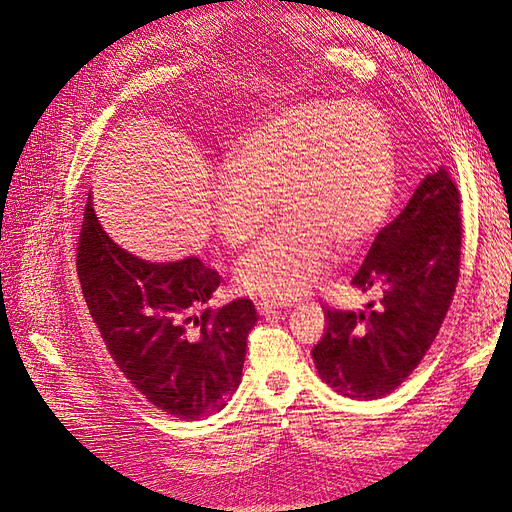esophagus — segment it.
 Segmentation results:
<instances>
[{
    "instance_id": "1",
    "label": "esophagus",
    "mask_w": 512,
    "mask_h": 512,
    "mask_svg": "<svg viewBox=\"0 0 512 512\" xmlns=\"http://www.w3.org/2000/svg\"><path fill=\"white\" fill-rule=\"evenodd\" d=\"M282 307H286V305H282V303H269V301H258L256 303V309H258V314L260 316H271V314H275V312H280Z\"/></svg>"
}]
</instances>
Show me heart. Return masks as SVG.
<instances>
[{"mask_svg": "<svg viewBox=\"0 0 512 512\" xmlns=\"http://www.w3.org/2000/svg\"><path fill=\"white\" fill-rule=\"evenodd\" d=\"M228 166L211 179V207L230 245L256 239L277 203L288 213L237 265L239 286L271 301L305 294L329 269L335 243H363L391 207L389 132L359 102L284 106L232 147Z\"/></svg>", "mask_w": 512, "mask_h": 512, "instance_id": "1", "label": "heart"}]
</instances>
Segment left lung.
<instances>
[{
	"label": "left lung",
	"mask_w": 512,
	"mask_h": 512,
	"mask_svg": "<svg viewBox=\"0 0 512 512\" xmlns=\"http://www.w3.org/2000/svg\"><path fill=\"white\" fill-rule=\"evenodd\" d=\"M461 196L442 166L371 243L352 286L376 301L363 312L324 309L318 376L339 395L380 399L423 361L451 307L461 258Z\"/></svg>",
	"instance_id": "obj_1"
}]
</instances>
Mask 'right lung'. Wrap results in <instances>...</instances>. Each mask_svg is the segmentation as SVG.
<instances>
[{
	"mask_svg": "<svg viewBox=\"0 0 512 512\" xmlns=\"http://www.w3.org/2000/svg\"><path fill=\"white\" fill-rule=\"evenodd\" d=\"M76 271L106 350L136 391L183 421L226 406L258 320L250 299L203 310L220 286L218 271L196 256L149 262L130 254L108 237L91 203L76 243Z\"/></svg>",
	"mask_w": 512,
	"mask_h": 512,
	"instance_id": "1",
	"label": "right lung"
}]
</instances>
